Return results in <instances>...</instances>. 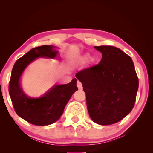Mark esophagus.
<instances>
[{
    "instance_id": "obj_1",
    "label": "esophagus",
    "mask_w": 153,
    "mask_h": 153,
    "mask_svg": "<svg viewBox=\"0 0 153 153\" xmlns=\"http://www.w3.org/2000/svg\"><path fill=\"white\" fill-rule=\"evenodd\" d=\"M77 87H78L79 89H82L83 86H82V83H81L79 81H77Z\"/></svg>"
}]
</instances>
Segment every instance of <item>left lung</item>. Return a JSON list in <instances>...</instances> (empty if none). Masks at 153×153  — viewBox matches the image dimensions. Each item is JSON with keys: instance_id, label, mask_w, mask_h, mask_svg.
<instances>
[{"instance_id": "left-lung-1", "label": "left lung", "mask_w": 153, "mask_h": 153, "mask_svg": "<svg viewBox=\"0 0 153 153\" xmlns=\"http://www.w3.org/2000/svg\"><path fill=\"white\" fill-rule=\"evenodd\" d=\"M95 49L102 53L101 61L79 71L76 77L83 85L93 121L102 125L114 124L132 110L139 79L132 60L122 50L112 46Z\"/></svg>"}]
</instances>
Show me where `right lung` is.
<instances>
[{"label": "right lung", "instance_id": "obj_1", "mask_svg": "<svg viewBox=\"0 0 153 153\" xmlns=\"http://www.w3.org/2000/svg\"><path fill=\"white\" fill-rule=\"evenodd\" d=\"M53 46L33 48L16 60L12 70L9 93L16 114L27 122L44 126L55 123L63 114L72 94L76 91V79L68 84L56 85L40 97H30L23 92L19 80L25 68L39 57L54 58L58 51Z\"/></svg>", "mask_w": 153, "mask_h": 153}]
</instances>
